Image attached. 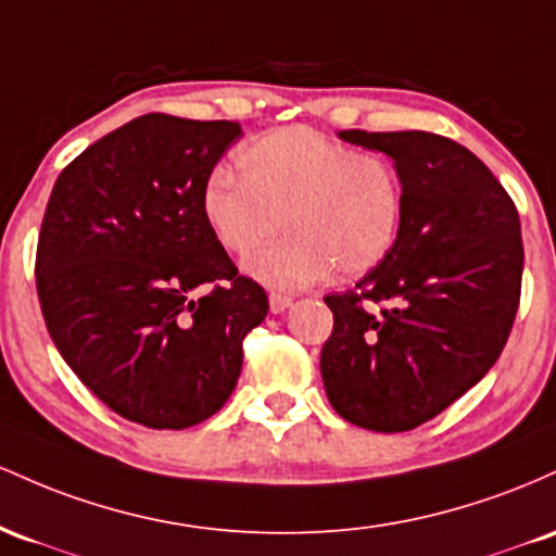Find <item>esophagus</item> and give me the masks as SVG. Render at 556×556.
I'll list each match as a JSON object with an SVG mask.
<instances>
[{"instance_id":"1","label":"esophagus","mask_w":556,"mask_h":556,"mask_svg":"<svg viewBox=\"0 0 556 556\" xmlns=\"http://www.w3.org/2000/svg\"><path fill=\"white\" fill-rule=\"evenodd\" d=\"M289 307H291V296L276 294V291H273V294H270V312H276V315H280V312H286Z\"/></svg>"}]
</instances>
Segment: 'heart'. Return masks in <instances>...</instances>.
I'll return each mask as SVG.
<instances>
[{
    "instance_id": "b5f03b06",
    "label": "heart",
    "mask_w": 556,
    "mask_h": 556,
    "mask_svg": "<svg viewBox=\"0 0 556 556\" xmlns=\"http://www.w3.org/2000/svg\"><path fill=\"white\" fill-rule=\"evenodd\" d=\"M241 176L215 167L204 180L202 215L233 257H252L278 233L280 244L249 265L273 289H302L326 278L362 276L394 249L404 220L396 165L357 152L307 126L267 130L239 149Z\"/></svg>"
}]
</instances>
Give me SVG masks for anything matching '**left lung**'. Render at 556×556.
I'll return each mask as SVG.
<instances>
[{
    "mask_svg": "<svg viewBox=\"0 0 556 556\" xmlns=\"http://www.w3.org/2000/svg\"><path fill=\"white\" fill-rule=\"evenodd\" d=\"M339 136L394 160L404 220L389 257L352 291L326 296L323 383L344 420L402 433L457 402L507 344L526 257L520 215L494 173L446 136Z\"/></svg>",
    "mask_w": 556,
    "mask_h": 556,
    "instance_id": "1",
    "label": "left lung"
}]
</instances>
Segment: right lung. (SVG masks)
I'll list each match as a JSON object with an SVG mask.
<instances>
[{
	"label": "right lung",
	"mask_w": 556,
	"mask_h": 556,
	"mask_svg": "<svg viewBox=\"0 0 556 556\" xmlns=\"http://www.w3.org/2000/svg\"><path fill=\"white\" fill-rule=\"evenodd\" d=\"M239 123L136 117L60 173L36 291L62 359L139 426L180 430L228 402L267 294L210 233L204 180Z\"/></svg>",
	"instance_id": "obj_1"
}]
</instances>
